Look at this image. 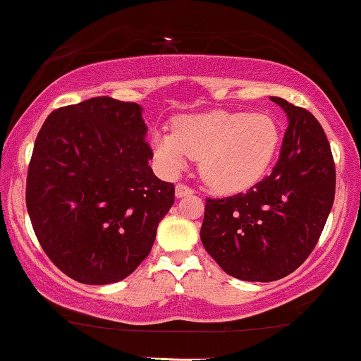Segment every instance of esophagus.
Returning a JSON list of instances; mask_svg holds the SVG:
<instances>
[{
    "instance_id": "34e87169",
    "label": "esophagus",
    "mask_w": 361,
    "mask_h": 361,
    "mask_svg": "<svg viewBox=\"0 0 361 361\" xmlns=\"http://www.w3.org/2000/svg\"><path fill=\"white\" fill-rule=\"evenodd\" d=\"M175 193H176L178 198H181V197H186V195H192L193 188H190V186H186L183 183H178L176 188H175Z\"/></svg>"
}]
</instances>
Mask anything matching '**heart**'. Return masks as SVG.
Returning a JSON list of instances; mask_svg holds the SVG:
<instances>
[{"label": "heart", "mask_w": 361, "mask_h": 361, "mask_svg": "<svg viewBox=\"0 0 361 361\" xmlns=\"http://www.w3.org/2000/svg\"><path fill=\"white\" fill-rule=\"evenodd\" d=\"M280 147V128L270 115L214 110L176 120L175 130H157L152 152L166 175L200 159L205 183L221 193L251 188L267 176Z\"/></svg>", "instance_id": "1"}]
</instances>
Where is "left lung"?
<instances>
[{
    "mask_svg": "<svg viewBox=\"0 0 361 361\" xmlns=\"http://www.w3.org/2000/svg\"><path fill=\"white\" fill-rule=\"evenodd\" d=\"M288 117L279 163L246 193L207 198L200 239L227 275L273 281L307 259L334 202L336 169L321 123L279 97Z\"/></svg>",
    "mask_w": 361,
    "mask_h": 361,
    "instance_id": "left-lung-1",
    "label": "left lung"
}]
</instances>
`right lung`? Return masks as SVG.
<instances>
[{
    "mask_svg": "<svg viewBox=\"0 0 361 361\" xmlns=\"http://www.w3.org/2000/svg\"><path fill=\"white\" fill-rule=\"evenodd\" d=\"M142 106L97 97L49 115L35 139L27 210L62 273L86 285L123 280L151 252L175 186L151 166Z\"/></svg>",
    "mask_w": 361,
    "mask_h": 361,
    "instance_id": "1",
    "label": "right lung"
}]
</instances>
